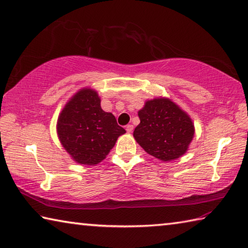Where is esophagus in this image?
I'll return each instance as SVG.
<instances>
[{
  "mask_svg": "<svg viewBox=\"0 0 248 248\" xmlns=\"http://www.w3.org/2000/svg\"><path fill=\"white\" fill-rule=\"evenodd\" d=\"M125 130H127L128 133H131L133 131V125L132 124H128L127 127H125Z\"/></svg>",
  "mask_w": 248,
  "mask_h": 248,
  "instance_id": "34e87169",
  "label": "esophagus"
}]
</instances>
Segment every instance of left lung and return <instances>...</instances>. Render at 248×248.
Instances as JSON below:
<instances>
[{
    "label": "left lung",
    "mask_w": 248,
    "mask_h": 248,
    "mask_svg": "<svg viewBox=\"0 0 248 248\" xmlns=\"http://www.w3.org/2000/svg\"><path fill=\"white\" fill-rule=\"evenodd\" d=\"M140 124L133 131L134 140L158 161L182 157L195 136L190 116L169 97L148 99L138 111Z\"/></svg>",
    "instance_id": "obj_1"
}]
</instances>
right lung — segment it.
<instances>
[{
    "label": "right lung",
    "instance_id": "1",
    "mask_svg": "<svg viewBox=\"0 0 248 248\" xmlns=\"http://www.w3.org/2000/svg\"><path fill=\"white\" fill-rule=\"evenodd\" d=\"M124 133L115 116L103 110L97 91L91 87L71 96L57 120L61 145L75 163L85 166L99 164Z\"/></svg>",
    "mask_w": 248,
    "mask_h": 248
}]
</instances>
